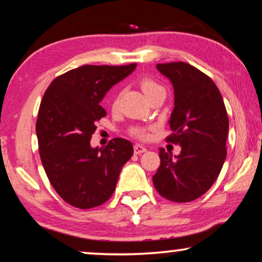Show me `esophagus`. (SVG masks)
<instances>
[{"mask_svg":"<svg viewBox=\"0 0 262 262\" xmlns=\"http://www.w3.org/2000/svg\"><path fill=\"white\" fill-rule=\"evenodd\" d=\"M134 151H135V154L139 155V154H142V152L147 151V148L143 147V145H141V144H135V147H134Z\"/></svg>","mask_w":262,"mask_h":262,"instance_id":"1","label":"esophagus"}]
</instances>
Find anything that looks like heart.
Segmentation results:
<instances>
[{
    "label": "heart",
    "mask_w": 262,
    "mask_h": 262,
    "mask_svg": "<svg viewBox=\"0 0 262 262\" xmlns=\"http://www.w3.org/2000/svg\"><path fill=\"white\" fill-rule=\"evenodd\" d=\"M139 86L141 89L143 90V93L145 94V96L150 97L151 95H154L155 93H159V91H164V86L161 85L159 81H156L155 79H152L150 77H143L141 80H139ZM120 93L115 94V96L113 97V101H112V107L117 108L119 104V101H120ZM131 135L135 136L139 139H147L149 137V128L148 127H134L131 128Z\"/></svg>",
    "instance_id": "1"
}]
</instances>
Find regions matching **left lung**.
<instances>
[{"label": "left lung", "instance_id": "left-lung-1", "mask_svg": "<svg viewBox=\"0 0 262 262\" xmlns=\"http://www.w3.org/2000/svg\"><path fill=\"white\" fill-rule=\"evenodd\" d=\"M158 70L172 81L174 108L169 119L173 131L168 142L181 144V154L160 148L161 164L152 177L155 189L173 202L201 198L216 181L226 158L229 117L214 81L191 64L158 63Z\"/></svg>", "mask_w": 262, "mask_h": 262}]
</instances>
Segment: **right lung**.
<instances>
[{
	"instance_id": "right-lung-1",
	"label": "right lung",
	"mask_w": 262,
	"mask_h": 262,
	"mask_svg": "<svg viewBox=\"0 0 262 262\" xmlns=\"http://www.w3.org/2000/svg\"><path fill=\"white\" fill-rule=\"evenodd\" d=\"M136 63L84 64L56 77L40 102L36 132L40 160L50 184L69 205L101 206L113 195L121 167L134 155L131 142L114 138L91 148L96 123L106 117L100 102Z\"/></svg>"
}]
</instances>
